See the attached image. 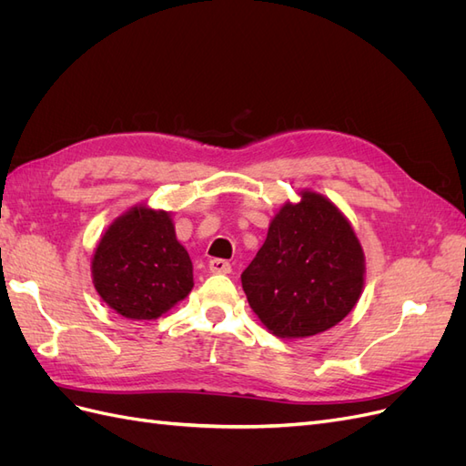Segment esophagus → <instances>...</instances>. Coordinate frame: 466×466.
<instances>
[{"label": "esophagus", "mask_w": 466, "mask_h": 466, "mask_svg": "<svg viewBox=\"0 0 466 466\" xmlns=\"http://www.w3.org/2000/svg\"><path fill=\"white\" fill-rule=\"evenodd\" d=\"M208 266H209L211 274H229L231 272V264L228 260H221V258L209 260Z\"/></svg>", "instance_id": "esophagus-1"}]
</instances>
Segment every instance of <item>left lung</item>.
I'll use <instances>...</instances> for the list:
<instances>
[{
    "label": "left lung",
    "mask_w": 466,
    "mask_h": 466,
    "mask_svg": "<svg viewBox=\"0 0 466 466\" xmlns=\"http://www.w3.org/2000/svg\"><path fill=\"white\" fill-rule=\"evenodd\" d=\"M241 281L266 330L307 338L336 327L358 305L365 255L342 209L305 188L276 211Z\"/></svg>",
    "instance_id": "left-lung-1"
}]
</instances>
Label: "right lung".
I'll use <instances>...</instances> for the list:
<instances>
[{
  "label": "right lung",
  "instance_id": "1",
  "mask_svg": "<svg viewBox=\"0 0 466 466\" xmlns=\"http://www.w3.org/2000/svg\"><path fill=\"white\" fill-rule=\"evenodd\" d=\"M96 293L132 320L165 315L194 288L192 260L177 241L171 211L136 204L112 221L91 258Z\"/></svg>",
  "mask_w": 466,
  "mask_h": 466
}]
</instances>
